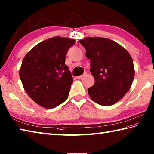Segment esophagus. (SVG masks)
<instances>
[{
    "mask_svg": "<svg viewBox=\"0 0 154 154\" xmlns=\"http://www.w3.org/2000/svg\"><path fill=\"white\" fill-rule=\"evenodd\" d=\"M86 75H87V74H86V73H84L83 75H82V76H78L77 78H78V79H82V78L83 77L86 76Z\"/></svg>",
    "mask_w": 154,
    "mask_h": 154,
    "instance_id": "esophagus-1",
    "label": "esophagus"
}]
</instances>
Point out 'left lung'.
Returning <instances> with one entry per match:
<instances>
[{"mask_svg":"<svg viewBox=\"0 0 154 154\" xmlns=\"http://www.w3.org/2000/svg\"><path fill=\"white\" fill-rule=\"evenodd\" d=\"M90 60V72L94 77L88 90L94 102L102 106L118 102L130 90L135 71L132 58L124 47L113 40L88 37L80 40Z\"/></svg>","mask_w":154,"mask_h":154,"instance_id":"8db88e82","label":"left lung"}]
</instances>
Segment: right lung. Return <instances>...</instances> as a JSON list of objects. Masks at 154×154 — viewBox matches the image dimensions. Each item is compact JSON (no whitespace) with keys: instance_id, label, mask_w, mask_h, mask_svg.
Listing matches in <instances>:
<instances>
[{"instance_id":"1","label":"right lung","mask_w":154,"mask_h":154,"mask_svg":"<svg viewBox=\"0 0 154 154\" xmlns=\"http://www.w3.org/2000/svg\"><path fill=\"white\" fill-rule=\"evenodd\" d=\"M76 40L56 36L40 42L22 62L20 78L24 90L34 102L48 109L68 98L73 82L65 58Z\"/></svg>"}]
</instances>
